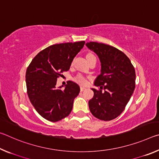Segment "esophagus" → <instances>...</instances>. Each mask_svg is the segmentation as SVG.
Segmentation results:
<instances>
[{"instance_id":"esophagus-1","label":"esophagus","mask_w":159,"mask_h":159,"mask_svg":"<svg viewBox=\"0 0 159 159\" xmlns=\"http://www.w3.org/2000/svg\"><path fill=\"white\" fill-rule=\"evenodd\" d=\"M85 89H86V88H84V87H80V91H81V92H82V91H83V90H85Z\"/></svg>"}]
</instances>
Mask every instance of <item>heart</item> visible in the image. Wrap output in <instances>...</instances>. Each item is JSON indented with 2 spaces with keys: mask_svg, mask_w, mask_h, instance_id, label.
I'll return each instance as SVG.
<instances>
[{
  "mask_svg": "<svg viewBox=\"0 0 159 159\" xmlns=\"http://www.w3.org/2000/svg\"><path fill=\"white\" fill-rule=\"evenodd\" d=\"M93 56H94L93 54L91 53H88L87 55H86V57L87 58H89L90 57H93ZM74 80H76V82H78L79 83H80V84L81 85H85L87 84V80H86L84 77H83L82 75L80 74H79L77 75V76L74 78Z\"/></svg>",
  "mask_w": 159,
  "mask_h": 159,
  "instance_id": "obj_1",
  "label": "heart"
}]
</instances>
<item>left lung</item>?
Instances as JSON below:
<instances>
[{
	"label": "left lung",
	"instance_id": "8db88e82",
	"mask_svg": "<svg viewBox=\"0 0 159 159\" xmlns=\"http://www.w3.org/2000/svg\"><path fill=\"white\" fill-rule=\"evenodd\" d=\"M86 46L98 55L101 62V74L94 83L99 88H92L90 111L98 119L113 120L123 112L133 95L135 70L130 59L117 48L97 42L87 43Z\"/></svg>",
	"mask_w": 159,
	"mask_h": 159
}]
</instances>
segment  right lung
<instances>
[{
    "label": "right lung",
    "mask_w": 159,
    "mask_h": 159,
    "mask_svg": "<svg viewBox=\"0 0 159 159\" xmlns=\"http://www.w3.org/2000/svg\"><path fill=\"white\" fill-rule=\"evenodd\" d=\"M84 45L85 41H79L50 45L38 54L26 69L29 98L36 111L48 120L59 121L71 111L80 87L71 80L64 90L61 89L62 85L57 88L56 84Z\"/></svg>",
    "instance_id": "obj_1"
}]
</instances>
